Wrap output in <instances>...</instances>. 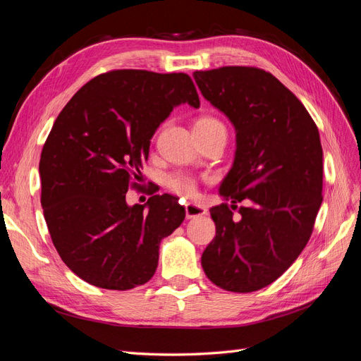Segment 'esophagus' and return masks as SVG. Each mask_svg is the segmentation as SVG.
Segmentation results:
<instances>
[{
	"instance_id": "esophagus-1",
	"label": "esophagus",
	"mask_w": 361,
	"mask_h": 361,
	"mask_svg": "<svg viewBox=\"0 0 361 361\" xmlns=\"http://www.w3.org/2000/svg\"><path fill=\"white\" fill-rule=\"evenodd\" d=\"M204 214H207V209H204L202 205L193 204V202L186 204V218L188 219L198 218V216H204Z\"/></svg>"
}]
</instances>
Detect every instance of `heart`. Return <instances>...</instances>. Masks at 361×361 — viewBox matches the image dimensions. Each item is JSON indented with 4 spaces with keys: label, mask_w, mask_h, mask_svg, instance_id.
I'll list each match as a JSON object with an SVG mask.
<instances>
[{
    "label": "heart",
    "mask_w": 361,
    "mask_h": 361,
    "mask_svg": "<svg viewBox=\"0 0 361 361\" xmlns=\"http://www.w3.org/2000/svg\"><path fill=\"white\" fill-rule=\"evenodd\" d=\"M210 127H224L222 123L212 116H202L195 122V128H210ZM166 186L171 192L180 195L184 198H192L198 190V183L188 173H171L166 178Z\"/></svg>",
    "instance_id": "1"
}]
</instances>
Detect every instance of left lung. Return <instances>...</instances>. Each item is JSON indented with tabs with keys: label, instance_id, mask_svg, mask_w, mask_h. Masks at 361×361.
<instances>
[{
	"label": "left lung",
	"instance_id": "1",
	"mask_svg": "<svg viewBox=\"0 0 361 361\" xmlns=\"http://www.w3.org/2000/svg\"><path fill=\"white\" fill-rule=\"evenodd\" d=\"M193 78L235 130L234 161L219 195L233 209L247 202L239 221L226 204L210 209L216 235L202 269L224 290H260L289 269L312 235L322 204L321 137L302 102L269 72L224 66Z\"/></svg>",
	"mask_w": 361,
	"mask_h": 361
}]
</instances>
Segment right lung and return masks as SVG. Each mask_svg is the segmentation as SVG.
Segmentation results:
<instances>
[{"instance_id":"obj_1","label":"right lung","mask_w":361,"mask_h":361,"mask_svg":"<svg viewBox=\"0 0 361 361\" xmlns=\"http://www.w3.org/2000/svg\"><path fill=\"white\" fill-rule=\"evenodd\" d=\"M186 102L200 107L188 74L118 69L92 78L60 111L40 154V204L59 255L81 280L130 290L156 272L160 242L186 210L168 193L143 205H128L126 193L154 133Z\"/></svg>"}]
</instances>
